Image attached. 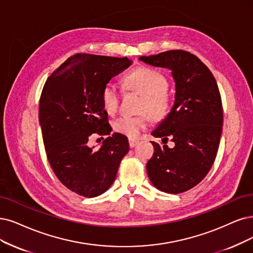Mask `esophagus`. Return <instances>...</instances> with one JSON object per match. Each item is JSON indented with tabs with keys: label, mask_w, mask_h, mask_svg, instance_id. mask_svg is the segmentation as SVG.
Instances as JSON below:
<instances>
[{
	"label": "esophagus",
	"mask_w": 253,
	"mask_h": 253,
	"mask_svg": "<svg viewBox=\"0 0 253 253\" xmlns=\"http://www.w3.org/2000/svg\"><path fill=\"white\" fill-rule=\"evenodd\" d=\"M137 144H138V141H136V139H129V146H130V148L135 147Z\"/></svg>",
	"instance_id": "1"
}]
</instances>
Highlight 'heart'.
<instances>
[{
	"instance_id": "b5f03b06",
	"label": "heart",
	"mask_w": 253,
	"mask_h": 253,
	"mask_svg": "<svg viewBox=\"0 0 253 253\" xmlns=\"http://www.w3.org/2000/svg\"><path fill=\"white\" fill-rule=\"evenodd\" d=\"M123 83L126 87L143 95L138 108L139 111L148 112L155 120H160L167 115L170 103L169 96L166 91L168 81L160 72L149 68H139L127 74ZM101 99L107 114L114 115L120 105L121 90L115 83L108 82L103 87ZM147 114L142 112L137 116H121L114 121L112 127L118 133L131 139L136 138L149 126Z\"/></svg>"
}]
</instances>
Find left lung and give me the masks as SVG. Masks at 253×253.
<instances>
[{"mask_svg": "<svg viewBox=\"0 0 253 253\" xmlns=\"http://www.w3.org/2000/svg\"><path fill=\"white\" fill-rule=\"evenodd\" d=\"M139 60L172 71L175 101L153 131L175 143L173 148L151 142L154 153L147 163L152 184L162 192L179 194L197 185L216 158L223 125L220 91L211 72L197 56L182 50L141 56Z\"/></svg>", "mask_w": 253, "mask_h": 253, "instance_id": "left-lung-1", "label": "left lung"}]
</instances>
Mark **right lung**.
I'll return each mask as SVG.
<instances>
[{
    "mask_svg": "<svg viewBox=\"0 0 253 253\" xmlns=\"http://www.w3.org/2000/svg\"><path fill=\"white\" fill-rule=\"evenodd\" d=\"M131 63L127 57L76 54L42 88L39 119L46 157L60 182L83 197L106 192L129 151L125 135L110 134L101 95L105 84ZM93 133L108 135L99 149L88 144Z\"/></svg>",
    "mask_w": 253,
    "mask_h": 253,
    "instance_id": "right-lung-1",
    "label": "right lung"
}]
</instances>
